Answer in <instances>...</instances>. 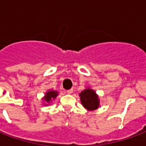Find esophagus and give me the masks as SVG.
Listing matches in <instances>:
<instances>
[{
  "label": "esophagus",
  "mask_w": 146,
  "mask_h": 146,
  "mask_svg": "<svg viewBox=\"0 0 146 146\" xmlns=\"http://www.w3.org/2000/svg\"><path fill=\"white\" fill-rule=\"evenodd\" d=\"M67 94H72L73 92V89H70V90H67Z\"/></svg>",
  "instance_id": "34e87169"
}]
</instances>
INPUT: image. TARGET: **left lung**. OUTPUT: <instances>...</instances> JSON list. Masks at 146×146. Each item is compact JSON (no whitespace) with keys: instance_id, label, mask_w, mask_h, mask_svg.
I'll use <instances>...</instances> for the list:
<instances>
[{"instance_id":"left-lung-1","label":"left lung","mask_w":146,"mask_h":146,"mask_svg":"<svg viewBox=\"0 0 146 146\" xmlns=\"http://www.w3.org/2000/svg\"><path fill=\"white\" fill-rule=\"evenodd\" d=\"M79 95L83 106L87 110H95L98 109L99 106V99L94 90L86 88L81 92V93H80Z\"/></svg>"}]
</instances>
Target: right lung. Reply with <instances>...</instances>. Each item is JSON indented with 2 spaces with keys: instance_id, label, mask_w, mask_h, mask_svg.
Returning <instances> with one entry per match:
<instances>
[{
  "instance_id": "add662e5",
  "label": "right lung",
  "mask_w": 146,
  "mask_h": 146,
  "mask_svg": "<svg viewBox=\"0 0 146 146\" xmlns=\"http://www.w3.org/2000/svg\"><path fill=\"white\" fill-rule=\"evenodd\" d=\"M58 94V92H56V91H52V90L48 91V92H47L45 93V95L44 97L43 98V100H44L45 102L49 103L52 99H54V98L57 97ZM46 105L47 104H45V106H46Z\"/></svg>"
}]
</instances>
